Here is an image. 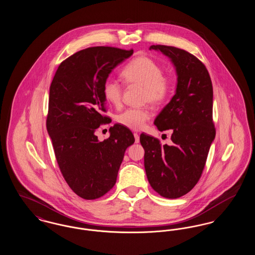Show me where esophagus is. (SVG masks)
Returning <instances> with one entry per match:
<instances>
[{
	"label": "esophagus",
	"instance_id": "esophagus-1",
	"mask_svg": "<svg viewBox=\"0 0 255 255\" xmlns=\"http://www.w3.org/2000/svg\"><path fill=\"white\" fill-rule=\"evenodd\" d=\"M133 136H134V142L138 143L139 142V134L137 133H133Z\"/></svg>",
	"mask_w": 255,
	"mask_h": 255
}]
</instances>
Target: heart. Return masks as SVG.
I'll list each match as a JSON object with an SVG mask.
<instances>
[{
	"mask_svg": "<svg viewBox=\"0 0 255 255\" xmlns=\"http://www.w3.org/2000/svg\"><path fill=\"white\" fill-rule=\"evenodd\" d=\"M122 75L129 85L143 88V99L151 104H159L169 96V79L163 76L160 66L149 57L141 56L131 61L123 69ZM103 95L110 104L119 106L122 103V86L114 79H107L103 85ZM149 119L150 113L147 110L130 108L119 115L117 121L129 129L139 130Z\"/></svg>",
	"mask_w": 255,
	"mask_h": 255,
	"instance_id": "1",
	"label": "heart"
}]
</instances>
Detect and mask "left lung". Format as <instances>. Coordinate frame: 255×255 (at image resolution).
Wrapping results in <instances>:
<instances>
[{
	"label": "left lung",
	"mask_w": 255,
	"mask_h": 255,
	"mask_svg": "<svg viewBox=\"0 0 255 255\" xmlns=\"http://www.w3.org/2000/svg\"><path fill=\"white\" fill-rule=\"evenodd\" d=\"M169 58L177 75L175 95L155 120L158 131L171 130V145L141 133L148 182L158 194L177 199L199 181L215 138L213 89L206 66L191 53L169 46H151Z\"/></svg>",
	"instance_id": "left-lung-1"
}]
</instances>
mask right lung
I'll return each instance as SVG.
<instances>
[{"instance_id": "obj_1", "label": "right lung", "mask_w": 255, "mask_h": 255, "mask_svg": "<svg viewBox=\"0 0 255 255\" xmlns=\"http://www.w3.org/2000/svg\"><path fill=\"white\" fill-rule=\"evenodd\" d=\"M133 49L94 47L74 53L58 67L49 88L47 130L61 173L75 194L95 200L113 188L126 149L134 142L122 124L99 141L96 130L104 116L103 85Z\"/></svg>"}]
</instances>
